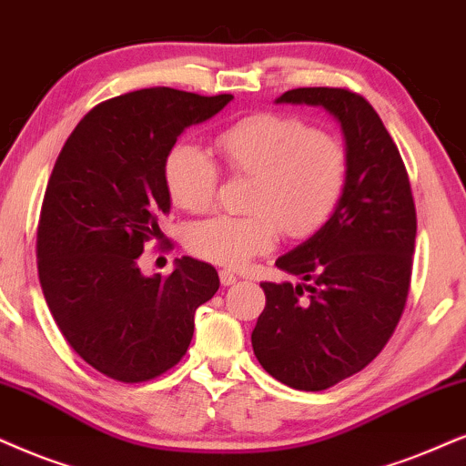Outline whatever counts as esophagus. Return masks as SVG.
Here are the masks:
<instances>
[{"label": "esophagus", "instance_id": "obj_1", "mask_svg": "<svg viewBox=\"0 0 466 466\" xmlns=\"http://www.w3.org/2000/svg\"><path fill=\"white\" fill-rule=\"evenodd\" d=\"M219 279H221V284H223V286H232V284H237V279H238V277L234 275L232 270L223 268V270H219Z\"/></svg>", "mask_w": 466, "mask_h": 466}]
</instances>
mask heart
Returning a JSON list of instances; mask_svg holds the SVG:
<instances>
[{
    "mask_svg": "<svg viewBox=\"0 0 466 466\" xmlns=\"http://www.w3.org/2000/svg\"><path fill=\"white\" fill-rule=\"evenodd\" d=\"M226 169L249 176V215H217L191 223L185 245L204 260L243 267L273 249L279 232L305 238L331 219L344 199L350 157L344 141L316 131L303 117L260 111L217 133ZM169 198L187 213H204L219 189V165L191 144H176L163 165Z\"/></svg>",
    "mask_w": 466,
    "mask_h": 466,
    "instance_id": "b5f03b06",
    "label": "heart"
}]
</instances>
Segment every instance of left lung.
<instances>
[{"label": "left lung", "mask_w": 466, "mask_h": 466, "mask_svg": "<svg viewBox=\"0 0 466 466\" xmlns=\"http://www.w3.org/2000/svg\"><path fill=\"white\" fill-rule=\"evenodd\" d=\"M277 103L320 105L339 120L350 157L331 219L275 267L303 284L264 281L251 333L267 372L292 390L322 391L372 363L402 318L413 275L415 199L391 135L361 94L297 87Z\"/></svg>", "instance_id": "1"}]
</instances>
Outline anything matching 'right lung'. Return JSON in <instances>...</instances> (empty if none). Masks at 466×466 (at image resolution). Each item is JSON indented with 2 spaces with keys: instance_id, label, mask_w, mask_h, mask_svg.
<instances>
[{
  "instance_id": "obj_1",
  "label": "right lung",
  "mask_w": 466,
  "mask_h": 466,
  "mask_svg": "<svg viewBox=\"0 0 466 466\" xmlns=\"http://www.w3.org/2000/svg\"><path fill=\"white\" fill-rule=\"evenodd\" d=\"M232 98L122 94L87 111L57 157L36 232L40 286L70 349L109 379L146 382L174 368L196 309L219 290L210 264L185 256L172 275L144 277L137 258L169 213L163 165L176 139Z\"/></svg>"
}]
</instances>
